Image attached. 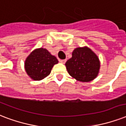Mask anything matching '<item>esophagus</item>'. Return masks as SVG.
I'll list each match as a JSON object with an SVG mask.
<instances>
[{"mask_svg": "<svg viewBox=\"0 0 126 126\" xmlns=\"http://www.w3.org/2000/svg\"><path fill=\"white\" fill-rule=\"evenodd\" d=\"M60 62L62 63V64H65L66 62V60H60Z\"/></svg>", "mask_w": 126, "mask_h": 126, "instance_id": "esophagus-1", "label": "esophagus"}]
</instances>
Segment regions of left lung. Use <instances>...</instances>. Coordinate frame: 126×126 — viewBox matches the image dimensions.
I'll return each instance as SVG.
<instances>
[{
  "mask_svg": "<svg viewBox=\"0 0 126 126\" xmlns=\"http://www.w3.org/2000/svg\"><path fill=\"white\" fill-rule=\"evenodd\" d=\"M65 65L70 76L82 82H89L96 78L100 66L98 56L87 47L75 48L72 58Z\"/></svg>",
  "mask_w": 126,
  "mask_h": 126,
  "instance_id": "left-lung-1",
  "label": "left lung"
}]
</instances>
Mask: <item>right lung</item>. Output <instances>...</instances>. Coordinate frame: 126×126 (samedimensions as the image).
<instances>
[{"label":"right lung","instance_id":"right-lung-1","mask_svg":"<svg viewBox=\"0 0 126 126\" xmlns=\"http://www.w3.org/2000/svg\"><path fill=\"white\" fill-rule=\"evenodd\" d=\"M57 58L43 48L35 49L25 61V70L28 76L35 81L41 80L50 74Z\"/></svg>","mask_w":126,"mask_h":126}]
</instances>
